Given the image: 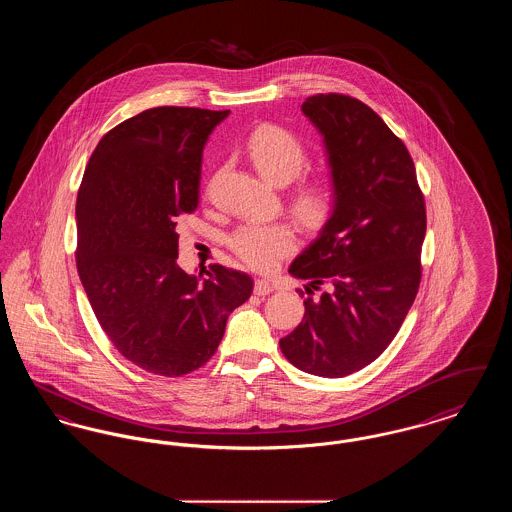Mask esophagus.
Returning <instances> with one entry per match:
<instances>
[{
    "label": "esophagus",
    "instance_id": "1",
    "mask_svg": "<svg viewBox=\"0 0 512 512\" xmlns=\"http://www.w3.org/2000/svg\"><path fill=\"white\" fill-rule=\"evenodd\" d=\"M253 292L255 295H261V297H265L268 293L274 292V288L270 286V282L268 280H255V288H253Z\"/></svg>",
    "mask_w": 512,
    "mask_h": 512
}]
</instances>
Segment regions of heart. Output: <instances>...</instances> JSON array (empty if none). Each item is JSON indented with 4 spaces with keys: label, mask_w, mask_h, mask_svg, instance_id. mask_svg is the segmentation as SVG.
Returning <instances> with one entry per match:
<instances>
[{
    "label": "heart",
    "mask_w": 512,
    "mask_h": 512,
    "mask_svg": "<svg viewBox=\"0 0 512 512\" xmlns=\"http://www.w3.org/2000/svg\"><path fill=\"white\" fill-rule=\"evenodd\" d=\"M255 169L268 182L284 186L295 180L309 165V153L290 130L265 124L247 142ZM334 205V190L326 180H313L293 194L297 215L307 222L324 219ZM297 245V234L290 222H245L230 238V247L247 267L267 272L288 257Z\"/></svg>",
    "instance_id": "obj_1"
}]
</instances>
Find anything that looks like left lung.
Here are the masks:
<instances>
[{"label": "left lung", "mask_w": 512, "mask_h": 512, "mask_svg": "<svg viewBox=\"0 0 512 512\" xmlns=\"http://www.w3.org/2000/svg\"><path fill=\"white\" fill-rule=\"evenodd\" d=\"M301 111L322 136L334 205L290 265L311 297L280 349L303 372L343 378L384 353L413 305L426 207L407 147L363 101L318 94Z\"/></svg>", "instance_id": "left-lung-1"}]
</instances>
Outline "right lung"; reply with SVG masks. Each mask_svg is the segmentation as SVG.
<instances>
[{"mask_svg":"<svg viewBox=\"0 0 512 512\" xmlns=\"http://www.w3.org/2000/svg\"><path fill=\"white\" fill-rule=\"evenodd\" d=\"M230 111L153 107L109 130L76 199V268L103 332L130 363L161 376L205 365L253 280L176 265V220L199 201L201 159Z\"/></svg>","mask_w":512,"mask_h":512,"instance_id":"right-lung-1","label":"right lung"}]
</instances>
